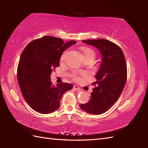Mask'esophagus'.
Masks as SVG:
<instances>
[{
  "mask_svg": "<svg viewBox=\"0 0 148 148\" xmlns=\"http://www.w3.org/2000/svg\"><path fill=\"white\" fill-rule=\"evenodd\" d=\"M74 89L75 90H79V91H81V88H80L78 86H77V85H74Z\"/></svg>",
  "mask_w": 148,
  "mask_h": 148,
  "instance_id": "esophagus-1",
  "label": "esophagus"
}]
</instances>
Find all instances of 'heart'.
Returning a JSON list of instances; mask_svg holds the SVG:
<instances>
[{
	"label": "heart",
	"mask_w": 148,
	"mask_h": 148,
	"mask_svg": "<svg viewBox=\"0 0 148 148\" xmlns=\"http://www.w3.org/2000/svg\"><path fill=\"white\" fill-rule=\"evenodd\" d=\"M65 53L66 51L63 53V55L61 56V60H64ZM83 53L84 58H92L93 59L94 57H95V52H94L92 49H91L90 48H84L83 51ZM74 77H76V75H74Z\"/></svg>",
	"instance_id": "b5f03b06"
}]
</instances>
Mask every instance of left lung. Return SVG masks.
Wrapping results in <instances>:
<instances>
[{
    "instance_id": "left-lung-1",
    "label": "left lung",
    "mask_w": 148,
    "mask_h": 148,
    "mask_svg": "<svg viewBox=\"0 0 148 148\" xmlns=\"http://www.w3.org/2000/svg\"><path fill=\"white\" fill-rule=\"evenodd\" d=\"M82 42L95 47L101 55V64L95 74L97 86L91 93L90 100L81 109L91 114L104 113L118 100L127 77L126 60L121 49L110 40H84Z\"/></svg>"
}]
</instances>
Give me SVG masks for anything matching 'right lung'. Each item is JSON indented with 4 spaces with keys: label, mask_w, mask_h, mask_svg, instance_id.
Returning <instances> with one entry per match:
<instances>
[{
    "label": "right lung",
    "mask_w": 148,
    "mask_h": 148,
    "mask_svg": "<svg viewBox=\"0 0 148 148\" xmlns=\"http://www.w3.org/2000/svg\"><path fill=\"white\" fill-rule=\"evenodd\" d=\"M76 43L46 36L31 41L22 52L18 81L23 98L34 111L41 114L56 111L63 94L73 88L66 83L53 85L50 76L59 66L63 52Z\"/></svg>",
    "instance_id": "obj_1"
}]
</instances>
